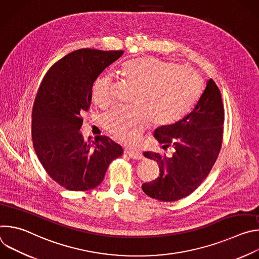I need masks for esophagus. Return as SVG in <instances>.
I'll return each mask as SVG.
<instances>
[{
	"mask_svg": "<svg viewBox=\"0 0 259 259\" xmlns=\"http://www.w3.org/2000/svg\"><path fill=\"white\" fill-rule=\"evenodd\" d=\"M124 153L129 156L131 159H135V160H141L143 157L142 155L139 153V152H136V151H129V150H125Z\"/></svg>",
	"mask_w": 259,
	"mask_h": 259,
	"instance_id": "1",
	"label": "esophagus"
}]
</instances>
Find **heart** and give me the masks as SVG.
Here are the masks:
<instances>
[{"label":"heart","mask_w":259,"mask_h":259,"mask_svg":"<svg viewBox=\"0 0 259 259\" xmlns=\"http://www.w3.org/2000/svg\"><path fill=\"white\" fill-rule=\"evenodd\" d=\"M128 78L139 88L134 103L139 107H116L103 117V126L117 140L134 144L150 126H168L193 107L201 93V81L189 69L163 59L144 56L124 65ZM113 79L102 73L93 83L92 98L98 105L112 101Z\"/></svg>","instance_id":"b5f03b06"}]
</instances>
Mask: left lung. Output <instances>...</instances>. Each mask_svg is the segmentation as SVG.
<instances>
[{
	"label": "left lung",
	"mask_w": 259,
	"mask_h": 259,
	"mask_svg": "<svg viewBox=\"0 0 259 259\" xmlns=\"http://www.w3.org/2000/svg\"><path fill=\"white\" fill-rule=\"evenodd\" d=\"M225 112L218 87L212 79L192 112L176 123L161 126L154 137L171 146V157L144 152L145 158L157 161L160 176L142 184V191L153 199L172 202L193 193L209 174L221 147Z\"/></svg>",
	"instance_id": "left-lung-1"
}]
</instances>
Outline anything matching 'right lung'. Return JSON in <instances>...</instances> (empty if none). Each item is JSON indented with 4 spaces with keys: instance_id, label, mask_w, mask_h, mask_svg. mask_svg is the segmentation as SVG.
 <instances>
[{
    "instance_id": "1",
    "label": "right lung",
    "mask_w": 259,
    "mask_h": 259,
    "mask_svg": "<svg viewBox=\"0 0 259 259\" xmlns=\"http://www.w3.org/2000/svg\"><path fill=\"white\" fill-rule=\"evenodd\" d=\"M124 51L80 49L57 61L46 73L35 97L31 135L36 156L63 188L87 191L104 178L108 165L123 154L107 136L85 141L80 129L89 109L96 78Z\"/></svg>"
}]
</instances>
